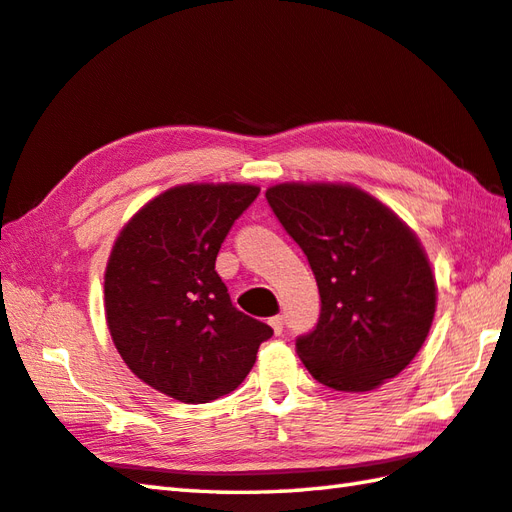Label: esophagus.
Returning a JSON list of instances; mask_svg holds the SVG:
<instances>
[{"instance_id": "34e87169", "label": "esophagus", "mask_w": 512, "mask_h": 512, "mask_svg": "<svg viewBox=\"0 0 512 512\" xmlns=\"http://www.w3.org/2000/svg\"><path fill=\"white\" fill-rule=\"evenodd\" d=\"M268 323H270V328L275 330V334H277V336H279L281 332H284V319H281L279 314H277V317H270V319H268Z\"/></svg>"}]
</instances>
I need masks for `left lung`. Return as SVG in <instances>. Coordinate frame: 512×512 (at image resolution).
Here are the masks:
<instances>
[{
	"mask_svg": "<svg viewBox=\"0 0 512 512\" xmlns=\"http://www.w3.org/2000/svg\"><path fill=\"white\" fill-rule=\"evenodd\" d=\"M266 200L319 286L317 328L297 339L312 378L372 391L398 376L427 339L438 299L416 233L354 184L281 182Z\"/></svg>",
	"mask_w": 512,
	"mask_h": 512,
	"instance_id": "obj_1",
	"label": "left lung"
}]
</instances>
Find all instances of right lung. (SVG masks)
Wrapping results in <instances>:
<instances>
[{
    "label": "right lung",
    "mask_w": 512,
    "mask_h": 512,
    "mask_svg": "<svg viewBox=\"0 0 512 512\" xmlns=\"http://www.w3.org/2000/svg\"><path fill=\"white\" fill-rule=\"evenodd\" d=\"M255 184H178L118 233L105 268V319L125 365L173 400L231 394L253 369L270 325L239 312L215 257Z\"/></svg>",
    "instance_id": "right-lung-1"
}]
</instances>
